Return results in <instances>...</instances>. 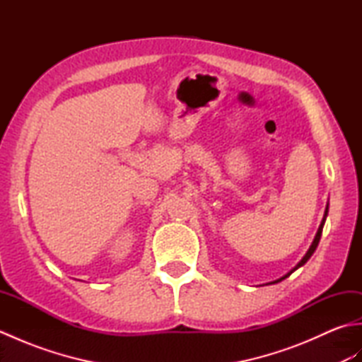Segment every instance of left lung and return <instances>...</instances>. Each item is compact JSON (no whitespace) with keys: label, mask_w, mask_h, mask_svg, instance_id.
Returning a JSON list of instances; mask_svg holds the SVG:
<instances>
[{"label":"left lung","mask_w":362,"mask_h":362,"mask_svg":"<svg viewBox=\"0 0 362 362\" xmlns=\"http://www.w3.org/2000/svg\"><path fill=\"white\" fill-rule=\"evenodd\" d=\"M327 216H328V204H327V206H325V213H324V218H322V222H320V226H319V228H317V233H316V236H314V240H313V243H311V245H310V249H308V252L305 253V257L298 261V263L296 264V267H292L291 271L288 272V274H284L283 276H280L279 280H274V281H271V283H266V284H272V283H279V281H281V280H284V279H288V276L294 272V271H297L298 267H302L306 261H308L310 258H311V255L314 253V250L317 249V244H319V241H320V236H322V230H324V226H325V221H327Z\"/></svg>","instance_id":"left-lung-1"}]
</instances>
